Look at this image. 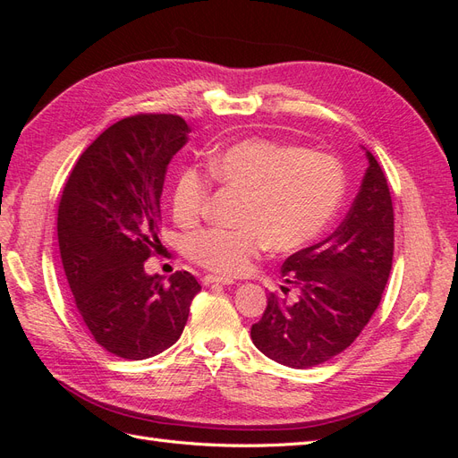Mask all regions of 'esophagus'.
Here are the masks:
<instances>
[{
	"instance_id": "1",
	"label": "esophagus",
	"mask_w": 458,
	"mask_h": 458,
	"mask_svg": "<svg viewBox=\"0 0 458 458\" xmlns=\"http://www.w3.org/2000/svg\"><path fill=\"white\" fill-rule=\"evenodd\" d=\"M204 284H234L231 276H219V275H206L204 276Z\"/></svg>"
}]
</instances>
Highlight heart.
Here are the masks:
<instances>
[{"mask_svg":"<svg viewBox=\"0 0 458 458\" xmlns=\"http://www.w3.org/2000/svg\"><path fill=\"white\" fill-rule=\"evenodd\" d=\"M208 172L244 191L239 229H204L187 241L189 256L219 275H242L263 246L288 254L315 242L344 199V172L323 152L250 137L208 157ZM208 199V179L197 168L177 175L172 210L192 224Z\"/></svg>","mask_w":458,"mask_h":458,"instance_id":"1","label":"heart"}]
</instances>
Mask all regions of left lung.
I'll return each instance as SVG.
<instances>
[{
    "label": "left lung",
    "mask_w": 458,
    "mask_h": 458,
    "mask_svg": "<svg viewBox=\"0 0 458 458\" xmlns=\"http://www.w3.org/2000/svg\"><path fill=\"white\" fill-rule=\"evenodd\" d=\"M365 150L369 168L338 229L288 256L283 294H269L250 336L273 361L293 369L321 365L361 335L377 311L392 271L394 206L380 164ZM290 289L295 300L284 294Z\"/></svg>",
    "instance_id": "1"
}]
</instances>
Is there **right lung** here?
<instances>
[{
  "instance_id": "add662e5",
  "label": "right lung",
  "mask_w": 458,
  "mask_h": 458,
  "mask_svg": "<svg viewBox=\"0 0 458 458\" xmlns=\"http://www.w3.org/2000/svg\"><path fill=\"white\" fill-rule=\"evenodd\" d=\"M189 131L174 114L123 118L86 148L63 191L57 234L68 286L95 342L123 359L174 345L200 293L187 271L168 283L145 271L160 244L165 170Z\"/></svg>"
}]
</instances>
